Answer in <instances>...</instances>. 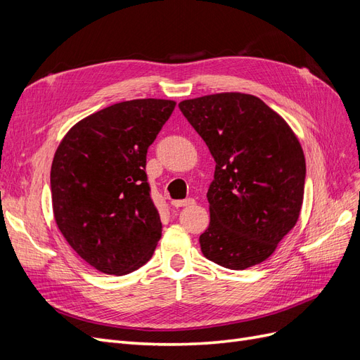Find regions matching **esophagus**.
I'll return each mask as SVG.
<instances>
[{"instance_id": "obj_1", "label": "esophagus", "mask_w": 360, "mask_h": 360, "mask_svg": "<svg viewBox=\"0 0 360 360\" xmlns=\"http://www.w3.org/2000/svg\"><path fill=\"white\" fill-rule=\"evenodd\" d=\"M195 204V200L193 198H186V200H180V201H172V205L174 207H188V205H192Z\"/></svg>"}]
</instances>
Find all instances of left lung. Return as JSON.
I'll return each instance as SVG.
<instances>
[{
    "label": "left lung",
    "mask_w": 360,
    "mask_h": 360,
    "mask_svg": "<svg viewBox=\"0 0 360 360\" xmlns=\"http://www.w3.org/2000/svg\"><path fill=\"white\" fill-rule=\"evenodd\" d=\"M179 108L216 162L204 257L233 270L263 263L300 214L307 165L297 136L252 94H209Z\"/></svg>",
    "instance_id": "1"
}]
</instances>
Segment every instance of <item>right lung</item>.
Wrapping results in <instances>:
<instances>
[{"label": "right lung", "instance_id": "1", "mask_svg": "<svg viewBox=\"0 0 360 360\" xmlns=\"http://www.w3.org/2000/svg\"><path fill=\"white\" fill-rule=\"evenodd\" d=\"M176 102H120L76 123L51 167L52 210L58 230L85 263L106 275L144 266L162 236L150 197L147 150Z\"/></svg>", "mask_w": 360, "mask_h": 360}]
</instances>
